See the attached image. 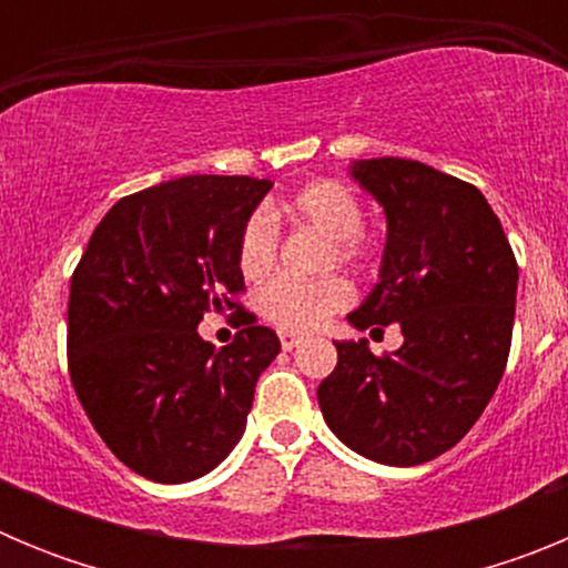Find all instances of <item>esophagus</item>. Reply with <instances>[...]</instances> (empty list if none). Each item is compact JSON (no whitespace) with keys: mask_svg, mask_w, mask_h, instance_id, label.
<instances>
[{"mask_svg":"<svg viewBox=\"0 0 568 568\" xmlns=\"http://www.w3.org/2000/svg\"><path fill=\"white\" fill-rule=\"evenodd\" d=\"M278 341H281V349H293V346H298L301 344V335H295V333H287V329H281L278 333Z\"/></svg>","mask_w":568,"mask_h":568,"instance_id":"1","label":"esophagus"}]
</instances>
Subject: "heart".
I'll use <instances>...</instances> for the list:
<instances>
[{
	"mask_svg": "<svg viewBox=\"0 0 568 568\" xmlns=\"http://www.w3.org/2000/svg\"><path fill=\"white\" fill-rule=\"evenodd\" d=\"M278 210L287 222L307 224L329 239L324 267L349 264L364 267L375 255V239L364 233V207L355 190L335 179H315L281 199ZM278 258V230L267 213H253L241 227L235 241V261L247 281H261L270 275ZM258 313L287 333H307L321 327L344 307L353 304V284L338 273L321 275L315 281L273 278L258 290Z\"/></svg>",
	"mask_w": 568,
	"mask_h": 568,
	"instance_id": "b5f03b06",
	"label": "heart"
}]
</instances>
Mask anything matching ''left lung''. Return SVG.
<instances>
[{
    "mask_svg": "<svg viewBox=\"0 0 568 568\" xmlns=\"http://www.w3.org/2000/svg\"><path fill=\"white\" fill-rule=\"evenodd\" d=\"M353 179L384 207L386 247L349 324H398L404 344L373 355L366 341H338L321 413L364 458L426 464L469 433L504 378L518 261L475 184L395 155L361 159Z\"/></svg>",
    "mask_w": 568,
    "mask_h": 568,
    "instance_id": "8db88e82",
    "label": "left lung"
}]
</instances>
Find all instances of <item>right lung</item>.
Returning <instances> with one entry per match:
<instances>
[{"mask_svg": "<svg viewBox=\"0 0 568 568\" xmlns=\"http://www.w3.org/2000/svg\"><path fill=\"white\" fill-rule=\"evenodd\" d=\"M270 187L250 175H182L124 195L73 270V389L110 453L155 484L202 478L227 458L281 349L235 301V241ZM224 306L240 333L215 351L194 327Z\"/></svg>", "mask_w": 568, "mask_h": 568, "instance_id": "right-lung-1", "label": "right lung"}]
</instances>
